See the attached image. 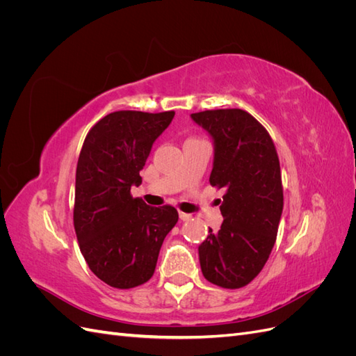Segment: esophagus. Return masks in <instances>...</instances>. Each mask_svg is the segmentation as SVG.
Here are the masks:
<instances>
[{
	"instance_id": "obj_1",
	"label": "esophagus",
	"mask_w": 356,
	"mask_h": 356,
	"mask_svg": "<svg viewBox=\"0 0 356 356\" xmlns=\"http://www.w3.org/2000/svg\"><path fill=\"white\" fill-rule=\"evenodd\" d=\"M178 215H179V218H181L182 221H187V220H190V217H191L190 213H186V212H182V211H179Z\"/></svg>"
}]
</instances>
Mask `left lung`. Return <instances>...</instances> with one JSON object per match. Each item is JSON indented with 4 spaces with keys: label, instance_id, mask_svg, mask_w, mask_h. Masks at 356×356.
Listing matches in <instances>:
<instances>
[{
    "label": "left lung",
    "instance_id": "8db88e82",
    "mask_svg": "<svg viewBox=\"0 0 356 356\" xmlns=\"http://www.w3.org/2000/svg\"><path fill=\"white\" fill-rule=\"evenodd\" d=\"M213 139L212 187L224 188L221 229L199 246L202 273L221 288H242L268 260L284 208L281 166L264 126L239 108L191 114Z\"/></svg>",
    "mask_w": 356,
    "mask_h": 356
}]
</instances>
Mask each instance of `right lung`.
Wrapping results in <instances>:
<instances>
[{
	"instance_id": "right-lung-1",
	"label": "right lung",
	"mask_w": 356,
	"mask_h": 356,
	"mask_svg": "<svg viewBox=\"0 0 356 356\" xmlns=\"http://www.w3.org/2000/svg\"><path fill=\"white\" fill-rule=\"evenodd\" d=\"M175 111H115L86 136L75 172L74 229L90 270L110 286L145 284L156 270L161 243L178 221L170 204L152 208L132 197L143 182L156 139Z\"/></svg>"
}]
</instances>
